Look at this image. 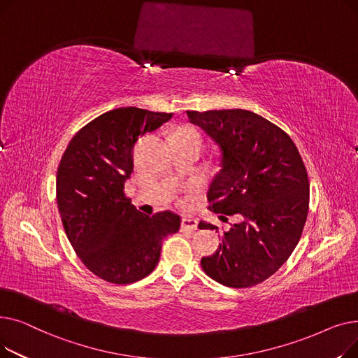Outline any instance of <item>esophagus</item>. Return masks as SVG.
Here are the masks:
<instances>
[{"mask_svg":"<svg viewBox=\"0 0 358 358\" xmlns=\"http://www.w3.org/2000/svg\"><path fill=\"white\" fill-rule=\"evenodd\" d=\"M181 229L182 231H196L197 229V220L192 219V217H182Z\"/></svg>","mask_w":358,"mask_h":358,"instance_id":"esophagus-1","label":"esophagus"}]
</instances>
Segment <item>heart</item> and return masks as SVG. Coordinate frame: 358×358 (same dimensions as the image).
<instances>
[{
    "instance_id": "obj_1",
    "label": "heart",
    "mask_w": 358,
    "mask_h": 358,
    "mask_svg": "<svg viewBox=\"0 0 358 358\" xmlns=\"http://www.w3.org/2000/svg\"><path fill=\"white\" fill-rule=\"evenodd\" d=\"M174 135H177V136H185V138H194V139L200 141L199 131H197L196 129H193V127H180Z\"/></svg>"
}]
</instances>
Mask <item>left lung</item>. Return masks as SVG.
<instances>
[{"instance_id": "8db88e82", "label": "left lung", "mask_w": 358, "mask_h": 358, "mask_svg": "<svg viewBox=\"0 0 358 358\" xmlns=\"http://www.w3.org/2000/svg\"><path fill=\"white\" fill-rule=\"evenodd\" d=\"M217 146L219 173L210 184L209 209L239 215L201 268L217 283L242 289L273 275L292 255L309 210V180L290 136L252 111H187ZM200 229H216L200 222Z\"/></svg>"}]
</instances>
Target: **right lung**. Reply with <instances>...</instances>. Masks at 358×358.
<instances>
[{"label":"right lung","instance_id":"obj_1","mask_svg":"<svg viewBox=\"0 0 358 358\" xmlns=\"http://www.w3.org/2000/svg\"><path fill=\"white\" fill-rule=\"evenodd\" d=\"M171 117L138 107L107 111L85 124L62 155L56 200L64 229L84 266L108 283H135L152 273L164 238L180 229L178 215L146 216L123 192L136 141Z\"/></svg>","mask_w":358,"mask_h":358}]
</instances>
